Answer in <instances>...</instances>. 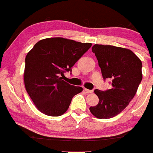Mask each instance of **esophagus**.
Wrapping results in <instances>:
<instances>
[{
  "label": "esophagus",
  "instance_id": "34e87169",
  "mask_svg": "<svg viewBox=\"0 0 153 153\" xmlns=\"http://www.w3.org/2000/svg\"><path fill=\"white\" fill-rule=\"evenodd\" d=\"M84 91L86 92V93H93V90H87V89H84Z\"/></svg>",
  "mask_w": 153,
  "mask_h": 153
}]
</instances>
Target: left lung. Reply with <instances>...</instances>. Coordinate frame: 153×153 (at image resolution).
Returning <instances> with one entry per match:
<instances>
[{
	"mask_svg": "<svg viewBox=\"0 0 153 153\" xmlns=\"http://www.w3.org/2000/svg\"><path fill=\"white\" fill-rule=\"evenodd\" d=\"M92 51L103 79H112V88L94 90L99 102L90 106V110L98 119L112 118L121 113L136 95L143 79L142 62L132 51L123 47L95 44Z\"/></svg>",
	"mask_w": 153,
	"mask_h": 153,
	"instance_id": "left-lung-1",
	"label": "left lung"
}]
</instances>
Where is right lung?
<instances>
[{
	"instance_id": "right-lung-1",
	"label": "right lung",
	"mask_w": 153,
	"mask_h": 153,
	"mask_svg": "<svg viewBox=\"0 0 153 153\" xmlns=\"http://www.w3.org/2000/svg\"><path fill=\"white\" fill-rule=\"evenodd\" d=\"M63 37L38 41L25 58V88L39 111L60 117L68 109L73 97L83 91L80 86L63 80L64 73L72 71L75 63L91 47Z\"/></svg>"
}]
</instances>
